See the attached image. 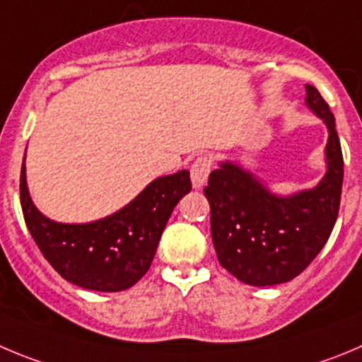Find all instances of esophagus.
Segmentation results:
<instances>
[{
  "mask_svg": "<svg viewBox=\"0 0 362 362\" xmlns=\"http://www.w3.org/2000/svg\"><path fill=\"white\" fill-rule=\"evenodd\" d=\"M212 168V157L211 155H200L197 160L192 162L191 165V180L192 187L202 189L205 184H207L209 173H211Z\"/></svg>",
  "mask_w": 362,
  "mask_h": 362,
  "instance_id": "1",
  "label": "esophagus"
}]
</instances>
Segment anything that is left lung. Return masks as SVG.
Returning <instances> with one entry per match:
<instances>
[{
	"mask_svg": "<svg viewBox=\"0 0 362 362\" xmlns=\"http://www.w3.org/2000/svg\"><path fill=\"white\" fill-rule=\"evenodd\" d=\"M305 93L307 107L329 128L327 173L316 187L276 197L241 165L221 162L204 189L219 264L248 286H275L298 276L336 225L343 187L336 121L316 87L307 83Z\"/></svg>",
	"mask_w": 362,
	"mask_h": 362,
	"instance_id": "1",
	"label": "left lung"
}]
</instances>
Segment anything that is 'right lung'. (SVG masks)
Masks as SVG:
<instances>
[{
	"label": "right lung",
	"mask_w": 362,
	"mask_h": 362,
	"mask_svg": "<svg viewBox=\"0 0 362 362\" xmlns=\"http://www.w3.org/2000/svg\"><path fill=\"white\" fill-rule=\"evenodd\" d=\"M187 170L151 182L127 207L82 225L57 223L37 211L21 168V207L26 227L44 259L67 282L90 291L132 288L150 269L165 223L191 191Z\"/></svg>",
	"instance_id": "right-lung-1"
}]
</instances>
